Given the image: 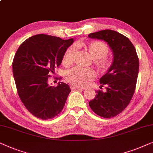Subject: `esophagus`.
<instances>
[{"instance_id": "obj_1", "label": "esophagus", "mask_w": 153, "mask_h": 153, "mask_svg": "<svg viewBox=\"0 0 153 153\" xmlns=\"http://www.w3.org/2000/svg\"><path fill=\"white\" fill-rule=\"evenodd\" d=\"M70 87L71 89H83V88L77 87V86H75V85H71Z\"/></svg>"}]
</instances>
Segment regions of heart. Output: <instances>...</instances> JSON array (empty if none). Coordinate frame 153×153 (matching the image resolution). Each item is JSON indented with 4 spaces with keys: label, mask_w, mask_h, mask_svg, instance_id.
Instances as JSON below:
<instances>
[{
    "label": "heart",
    "mask_w": 153,
    "mask_h": 153,
    "mask_svg": "<svg viewBox=\"0 0 153 153\" xmlns=\"http://www.w3.org/2000/svg\"><path fill=\"white\" fill-rule=\"evenodd\" d=\"M87 50L90 56L94 60L96 66L99 70L105 71L109 67L110 61L105 57L108 53L107 46L100 42H94L87 46ZM76 51V46H71L64 53L63 62L65 64H70L73 61L74 55ZM95 77V72L89 68L74 67L66 73V78L68 82L75 86L83 87L88 81Z\"/></svg>",
    "instance_id": "obj_1"
}]
</instances>
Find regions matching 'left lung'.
I'll list each match as a JSON object with an SVG mask.
<instances>
[{"mask_svg": "<svg viewBox=\"0 0 153 153\" xmlns=\"http://www.w3.org/2000/svg\"><path fill=\"white\" fill-rule=\"evenodd\" d=\"M88 36L105 41L113 53L110 67L100 79V83L106 85V91H96L95 98L89 102L96 114L109 119L123 111L132 98L139 74V58L130 39L117 31L104 30Z\"/></svg>", "mask_w": 153, "mask_h": 153, "instance_id": "obj_1", "label": "left lung"}]
</instances>
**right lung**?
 <instances>
[{"label": "right lung", "instance_id": "add662e5", "mask_svg": "<svg viewBox=\"0 0 153 153\" xmlns=\"http://www.w3.org/2000/svg\"><path fill=\"white\" fill-rule=\"evenodd\" d=\"M74 42V39L63 40L36 34L23 42L14 55L13 76L19 98L27 110L39 119H53L64 108L71 91L69 86L58 82L55 87L49 85L48 79Z\"/></svg>", "mask_w": 153, "mask_h": 153}]
</instances>
